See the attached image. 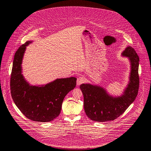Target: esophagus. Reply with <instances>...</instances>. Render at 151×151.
Instances as JSON below:
<instances>
[{
  "label": "esophagus",
  "mask_w": 151,
  "mask_h": 151,
  "mask_svg": "<svg viewBox=\"0 0 151 151\" xmlns=\"http://www.w3.org/2000/svg\"><path fill=\"white\" fill-rule=\"evenodd\" d=\"M85 81V79L83 77V76H80L79 77L78 79H77V82H76V84L78 86H80L81 85V84L84 83Z\"/></svg>",
  "instance_id": "34e87169"
}]
</instances>
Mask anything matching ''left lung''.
<instances>
[{
  "label": "left lung",
  "mask_w": 151,
  "mask_h": 151,
  "mask_svg": "<svg viewBox=\"0 0 151 151\" xmlns=\"http://www.w3.org/2000/svg\"><path fill=\"white\" fill-rule=\"evenodd\" d=\"M122 55L129 58L131 71L129 84L122 96L111 97L102 88L89 84H83L80 86L84 96L86 114L92 121L104 122L114 120L122 115L137 97L139 86V58L131 46L125 49Z\"/></svg>",
  "instance_id": "left-lung-1"
}]
</instances>
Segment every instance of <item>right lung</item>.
<instances>
[{"mask_svg": "<svg viewBox=\"0 0 151 151\" xmlns=\"http://www.w3.org/2000/svg\"><path fill=\"white\" fill-rule=\"evenodd\" d=\"M22 45L16 51L10 80L11 93L14 104L31 121L50 122L59 115L65 96L76 86V78L56 80L43 86H30L22 74V57L26 46Z\"/></svg>", "mask_w": 151, "mask_h": 151, "instance_id": "add662e5", "label": "right lung"}]
</instances>
